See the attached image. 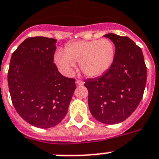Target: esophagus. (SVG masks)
Segmentation results:
<instances>
[{
	"instance_id": "34e87169",
	"label": "esophagus",
	"mask_w": 159,
	"mask_h": 159,
	"mask_svg": "<svg viewBox=\"0 0 159 159\" xmlns=\"http://www.w3.org/2000/svg\"><path fill=\"white\" fill-rule=\"evenodd\" d=\"M76 84H77V86H83L84 82H83V81H82V80L77 79V80H76Z\"/></svg>"
}]
</instances>
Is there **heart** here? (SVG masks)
Masks as SVG:
<instances>
[{
  "label": "heart",
  "instance_id": "1",
  "mask_svg": "<svg viewBox=\"0 0 159 159\" xmlns=\"http://www.w3.org/2000/svg\"><path fill=\"white\" fill-rule=\"evenodd\" d=\"M115 56L114 44L109 39L77 41L58 50L55 62L64 73H70L76 63L89 77L103 75L112 65Z\"/></svg>",
  "mask_w": 159,
  "mask_h": 159
}]
</instances>
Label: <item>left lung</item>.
Instances as JSON below:
<instances>
[{
	"label": "left lung",
	"instance_id": "obj_1",
	"mask_svg": "<svg viewBox=\"0 0 159 159\" xmlns=\"http://www.w3.org/2000/svg\"><path fill=\"white\" fill-rule=\"evenodd\" d=\"M115 45V56L109 70L85 82L88 105L95 119L105 124L123 122L140 104L147 79L141 49L127 37L104 35Z\"/></svg>",
	"mask_w": 159,
	"mask_h": 159
}]
</instances>
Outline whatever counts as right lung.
<instances>
[{
	"mask_svg": "<svg viewBox=\"0 0 159 159\" xmlns=\"http://www.w3.org/2000/svg\"><path fill=\"white\" fill-rule=\"evenodd\" d=\"M56 40L28 37L12 54L8 85L13 105L29 124L50 128L64 119L76 89L54 63Z\"/></svg>",
	"mask_w": 159,
	"mask_h": 159,
	"instance_id": "right-lung-1",
	"label": "right lung"
}]
</instances>
